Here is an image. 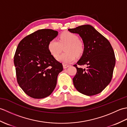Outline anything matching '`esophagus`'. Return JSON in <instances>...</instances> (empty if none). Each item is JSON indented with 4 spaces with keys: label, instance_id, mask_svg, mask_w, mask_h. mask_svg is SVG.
Wrapping results in <instances>:
<instances>
[{
    "label": "esophagus",
    "instance_id": "34e87169",
    "mask_svg": "<svg viewBox=\"0 0 127 127\" xmlns=\"http://www.w3.org/2000/svg\"><path fill=\"white\" fill-rule=\"evenodd\" d=\"M69 66V65H68V64H63V68L64 69H66L67 68H68Z\"/></svg>",
    "mask_w": 127,
    "mask_h": 127
}]
</instances>
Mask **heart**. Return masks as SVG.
<instances>
[{
  "label": "heart",
  "instance_id": "1",
  "mask_svg": "<svg viewBox=\"0 0 127 127\" xmlns=\"http://www.w3.org/2000/svg\"><path fill=\"white\" fill-rule=\"evenodd\" d=\"M65 53L62 54L58 61L63 64H67L74 62L76 55L81 53L83 50V44L79 40L77 35L69 32H64L59 35L58 40L52 39L48 42V50L53 57L57 58L60 55L63 47Z\"/></svg>",
  "mask_w": 127,
  "mask_h": 127
}]
</instances>
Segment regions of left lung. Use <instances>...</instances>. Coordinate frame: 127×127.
I'll return each mask as SVG.
<instances>
[{"mask_svg": "<svg viewBox=\"0 0 127 127\" xmlns=\"http://www.w3.org/2000/svg\"><path fill=\"white\" fill-rule=\"evenodd\" d=\"M70 32L79 34L84 44V50L76 64V74L72 79L76 90L83 94L91 96L103 91L111 82L116 58L111 45L106 37L91 25L73 29ZM87 65V69L77 65Z\"/></svg>", "mask_w": 127, "mask_h": 127, "instance_id": "obj_1", "label": "left lung"}]
</instances>
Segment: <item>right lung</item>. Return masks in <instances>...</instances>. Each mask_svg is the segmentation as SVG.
<instances>
[{"label": "right lung", "instance_id": "1", "mask_svg": "<svg viewBox=\"0 0 127 127\" xmlns=\"http://www.w3.org/2000/svg\"><path fill=\"white\" fill-rule=\"evenodd\" d=\"M58 32L40 29L28 35L18 45L14 56L17 81L29 96L42 99L49 96L63 70L62 64L50 53L47 45Z\"/></svg>", "mask_w": 127, "mask_h": 127}]
</instances>
